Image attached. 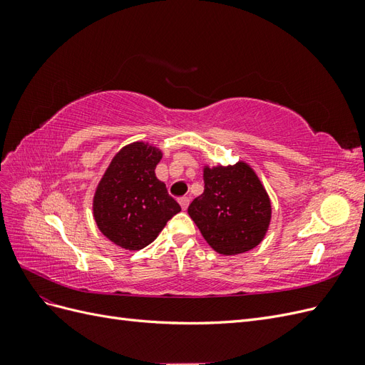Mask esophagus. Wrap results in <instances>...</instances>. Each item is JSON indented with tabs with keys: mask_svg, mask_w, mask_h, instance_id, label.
Masks as SVG:
<instances>
[{
	"mask_svg": "<svg viewBox=\"0 0 365 365\" xmlns=\"http://www.w3.org/2000/svg\"><path fill=\"white\" fill-rule=\"evenodd\" d=\"M178 202H180V205H181L182 210H187V207H189L190 200H189V197H187V196H181L180 200H178Z\"/></svg>",
	"mask_w": 365,
	"mask_h": 365,
	"instance_id": "obj_1",
	"label": "esophagus"
}]
</instances>
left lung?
I'll list each match as a JSON object with an SVG mask.
<instances>
[{
    "instance_id": "left-lung-1",
    "label": "left lung",
    "mask_w": 365,
    "mask_h": 365,
    "mask_svg": "<svg viewBox=\"0 0 365 365\" xmlns=\"http://www.w3.org/2000/svg\"><path fill=\"white\" fill-rule=\"evenodd\" d=\"M190 217L219 254L233 256L257 247L267 233L271 202L245 163L204 170V193L189 205Z\"/></svg>"
}]
</instances>
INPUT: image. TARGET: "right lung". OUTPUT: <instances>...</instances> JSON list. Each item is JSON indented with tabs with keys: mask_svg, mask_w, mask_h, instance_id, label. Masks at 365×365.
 Here are the masks:
<instances>
[{
	"mask_svg": "<svg viewBox=\"0 0 365 365\" xmlns=\"http://www.w3.org/2000/svg\"><path fill=\"white\" fill-rule=\"evenodd\" d=\"M161 152L145 143L121 149L94 195L98 230L115 245L138 251L157 239L180 204L155 176Z\"/></svg>",
	"mask_w": 365,
	"mask_h": 365,
	"instance_id": "obj_1",
	"label": "right lung"
}]
</instances>
